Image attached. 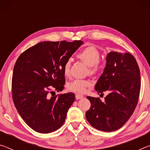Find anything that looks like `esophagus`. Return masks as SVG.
<instances>
[{
    "mask_svg": "<svg viewBox=\"0 0 150 150\" xmlns=\"http://www.w3.org/2000/svg\"><path fill=\"white\" fill-rule=\"evenodd\" d=\"M83 98V96L79 95V94H76L75 95V98L76 99H81V98Z\"/></svg>",
    "mask_w": 150,
    "mask_h": 150,
    "instance_id": "esophagus-1",
    "label": "esophagus"
}]
</instances>
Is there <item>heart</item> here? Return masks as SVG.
<instances>
[{
	"mask_svg": "<svg viewBox=\"0 0 150 150\" xmlns=\"http://www.w3.org/2000/svg\"><path fill=\"white\" fill-rule=\"evenodd\" d=\"M77 57L89 67L91 74H96L99 70L98 62L100 59V54L94 47H87L79 52ZM71 61L69 59L65 63L63 67V73L65 77L69 75ZM91 83L89 81L84 79H75L69 82L67 85L68 91L77 93H85Z\"/></svg>",
	"mask_w": 150,
	"mask_h": 150,
	"instance_id": "heart-1",
	"label": "heart"
}]
</instances>
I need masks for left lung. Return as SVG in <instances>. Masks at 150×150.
<instances>
[{"mask_svg":"<svg viewBox=\"0 0 150 150\" xmlns=\"http://www.w3.org/2000/svg\"><path fill=\"white\" fill-rule=\"evenodd\" d=\"M106 67L96 82L98 94L107 91L102 102L99 98L87 96L91 108L86 118L98 130L112 132L120 128L132 115L138 104L141 81L135 58L130 53L110 52Z\"/></svg>","mask_w":150,"mask_h":150,"instance_id":"left-lung-1","label":"left lung"}]
</instances>
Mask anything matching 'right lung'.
Returning <instances> with one entry per match:
<instances>
[{
  "mask_svg": "<svg viewBox=\"0 0 150 150\" xmlns=\"http://www.w3.org/2000/svg\"><path fill=\"white\" fill-rule=\"evenodd\" d=\"M83 44L81 40L40 42L16 60L12 79V98L20 116L35 132H52L64 123L75 101L74 93L52 96L50 94L63 91V65Z\"/></svg>",
  "mask_w": 150,
  "mask_h": 150,
  "instance_id": "right-lung-1",
  "label": "right lung"
}]
</instances>
